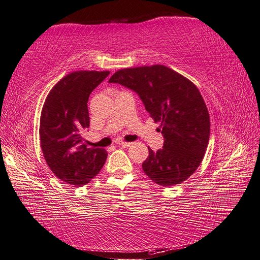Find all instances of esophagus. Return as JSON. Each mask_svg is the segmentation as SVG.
I'll return each mask as SVG.
<instances>
[{
    "label": "esophagus",
    "instance_id": "esophagus-1",
    "mask_svg": "<svg viewBox=\"0 0 260 260\" xmlns=\"http://www.w3.org/2000/svg\"><path fill=\"white\" fill-rule=\"evenodd\" d=\"M117 144L123 146V147H128L132 145V143H128V142H124V141H118L117 142Z\"/></svg>",
    "mask_w": 260,
    "mask_h": 260
}]
</instances>
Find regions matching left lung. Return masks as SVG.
Returning a JSON list of instances; mask_svg holds the SVG:
<instances>
[{
    "label": "left lung",
    "mask_w": 260,
    "mask_h": 260,
    "mask_svg": "<svg viewBox=\"0 0 260 260\" xmlns=\"http://www.w3.org/2000/svg\"><path fill=\"white\" fill-rule=\"evenodd\" d=\"M109 83H119L139 94L164 135V147L149 149L143 162L146 176L159 186L188 179L201 165L210 140V115L196 85L165 65L117 71Z\"/></svg>",
    "instance_id": "1"
}]
</instances>
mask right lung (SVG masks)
Masks as SVG:
<instances>
[{
  "instance_id": "add662e5",
  "label": "right lung",
  "mask_w": 260,
  "mask_h": 260,
  "mask_svg": "<svg viewBox=\"0 0 260 260\" xmlns=\"http://www.w3.org/2000/svg\"><path fill=\"white\" fill-rule=\"evenodd\" d=\"M109 71H78L68 74L49 91L40 116V146L49 169L66 184L86 185L104 167L107 152L88 147L89 95Z\"/></svg>"
}]
</instances>
